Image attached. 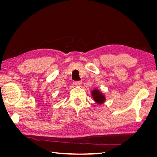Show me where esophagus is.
Returning a JSON list of instances; mask_svg holds the SVG:
<instances>
[{"instance_id":"1","label":"esophagus","mask_w":157,"mask_h":157,"mask_svg":"<svg viewBox=\"0 0 157 157\" xmlns=\"http://www.w3.org/2000/svg\"><path fill=\"white\" fill-rule=\"evenodd\" d=\"M73 84H74V85H75V86H78L82 84V82L81 81H75L73 82Z\"/></svg>"}]
</instances>
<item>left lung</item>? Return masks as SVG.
<instances>
[{"label":"left lung","instance_id":"8db88e82","mask_svg":"<svg viewBox=\"0 0 157 157\" xmlns=\"http://www.w3.org/2000/svg\"><path fill=\"white\" fill-rule=\"evenodd\" d=\"M91 95L95 102L98 103V105H101V104L105 102V96L103 94V93H102L100 90L94 88L91 92Z\"/></svg>","mask_w":157,"mask_h":157}]
</instances>
